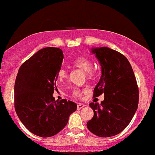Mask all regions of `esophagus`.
<instances>
[{"mask_svg": "<svg viewBox=\"0 0 155 155\" xmlns=\"http://www.w3.org/2000/svg\"><path fill=\"white\" fill-rule=\"evenodd\" d=\"M84 106H85L84 104H78V106H77V109H78V110H79V109H82V108H84Z\"/></svg>", "mask_w": 155, "mask_h": 155, "instance_id": "esophagus-1", "label": "esophagus"}]
</instances>
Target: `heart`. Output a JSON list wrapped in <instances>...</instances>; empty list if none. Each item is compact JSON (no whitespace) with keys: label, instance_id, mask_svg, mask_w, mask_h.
Masks as SVG:
<instances>
[{"label":"heart","instance_id":"1","mask_svg":"<svg viewBox=\"0 0 155 155\" xmlns=\"http://www.w3.org/2000/svg\"><path fill=\"white\" fill-rule=\"evenodd\" d=\"M75 67L78 68L81 70L86 73L88 78L91 77V70H92V63L89 58L85 57H79L76 58L75 61L73 63ZM67 77V72L66 69H59L58 72V78L59 81H63L65 78ZM72 95L75 97H79L81 95V91L79 89H74L72 91Z\"/></svg>","mask_w":155,"mask_h":155}]
</instances>
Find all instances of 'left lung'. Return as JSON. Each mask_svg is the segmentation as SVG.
<instances>
[{"label":"left lung","instance_id":"left-lung-1","mask_svg":"<svg viewBox=\"0 0 155 155\" xmlns=\"http://www.w3.org/2000/svg\"><path fill=\"white\" fill-rule=\"evenodd\" d=\"M91 51L101 66V77L93 97L104 93V101L101 104H89L94 116L86 126L98 137H112L124 130L137 111V81L130 63L124 54L108 47L92 48Z\"/></svg>","mask_w":155,"mask_h":155}]
</instances>
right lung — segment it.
Returning a JSON list of instances; mask_svg holds the SVG:
<instances>
[{"instance_id":"add662e5","label":"right lung","mask_w":155,"mask_h":155,"mask_svg":"<svg viewBox=\"0 0 155 155\" xmlns=\"http://www.w3.org/2000/svg\"><path fill=\"white\" fill-rule=\"evenodd\" d=\"M63 59L59 48H44L21 65L16 77L15 111L25 127L40 137L60 132L77 109L75 103L52 96Z\"/></svg>"}]
</instances>
